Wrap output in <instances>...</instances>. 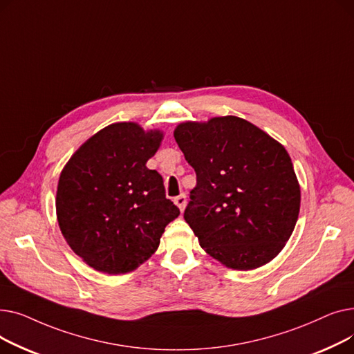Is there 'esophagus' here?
<instances>
[{
  "label": "esophagus",
  "instance_id": "1",
  "mask_svg": "<svg viewBox=\"0 0 354 354\" xmlns=\"http://www.w3.org/2000/svg\"><path fill=\"white\" fill-rule=\"evenodd\" d=\"M174 202H175V205H176L180 211H183V209H185V205H187V195L180 194L179 196H176V198L174 199Z\"/></svg>",
  "mask_w": 354,
  "mask_h": 354
}]
</instances>
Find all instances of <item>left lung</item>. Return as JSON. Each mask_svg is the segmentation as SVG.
Listing matches in <instances>:
<instances>
[{
	"label": "left lung",
	"mask_w": 354,
	"mask_h": 354,
	"mask_svg": "<svg viewBox=\"0 0 354 354\" xmlns=\"http://www.w3.org/2000/svg\"><path fill=\"white\" fill-rule=\"evenodd\" d=\"M174 136L196 174L183 218L201 247L232 270L270 263L300 212V185L286 147L236 116L185 122Z\"/></svg>",
	"instance_id": "1"
}]
</instances>
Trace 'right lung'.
I'll list each match as a JSON object with an SVG mask.
<instances>
[{"mask_svg":"<svg viewBox=\"0 0 354 354\" xmlns=\"http://www.w3.org/2000/svg\"><path fill=\"white\" fill-rule=\"evenodd\" d=\"M160 130L113 123L86 140L62 171L55 211L70 248L100 272L136 270L158 250L179 208L163 179L146 167L160 146Z\"/></svg>","mask_w":354,"mask_h":354,"instance_id":"1","label":"right lung"}]
</instances>
